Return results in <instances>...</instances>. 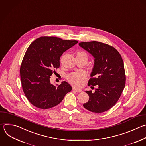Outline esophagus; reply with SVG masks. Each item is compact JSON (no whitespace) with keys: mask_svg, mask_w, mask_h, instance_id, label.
<instances>
[{"mask_svg":"<svg viewBox=\"0 0 146 146\" xmlns=\"http://www.w3.org/2000/svg\"><path fill=\"white\" fill-rule=\"evenodd\" d=\"M73 90H74V91H75V92H78V93L81 92V90L78 89H77V88H74V87L73 88Z\"/></svg>","mask_w":146,"mask_h":146,"instance_id":"esophagus-1","label":"esophagus"}]
</instances>
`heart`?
<instances>
[{"label": "heart", "instance_id": "heart-1", "mask_svg": "<svg viewBox=\"0 0 146 146\" xmlns=\"http://www.w3.org/2000/svg\"><path fill=\"white\" fill-rule=\"evenodd\" d=\"M77 56L83 57L87 61L88 57L87 54L84 52H78ZM86 79V74L82 72H74L69 74L67 76V80L68 81L74 86L77 87H81Z\"/></svg>", "mask_w": 146, "mask_h": 146}]
</instances>
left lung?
<instances>
[{
    "instance_id": "left-lung-1",
    "label": "left lung",
    "mask_w": 146,
    "mask_h": 146,
    "mask_svg": "<svg viewBox=\"0 0 146 146\" xmlns=\"http://www.w3.org/2000/svg\"><path fill=\"white\" fill-rule=\"evenodd\" d=\"M79 45L94 58L92 77L88 85H98L94 93L85 92L89 99L83 106L94 113L104 112L115 105L125 87L126 77L122 57L114 47L100 42H83Z\"/></svg>"
}]
</instances>
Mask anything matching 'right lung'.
Here are the masks:
<instances>
[{
  "label": "right lung",
  "mask_w": 146,
  "mask_h": 146,
  "mask_svg": "<svg viewBox=\"0 0 146 146\" xmlns=\"http://www.w3.org/2000/svg\"><path fill=\"white\" fill-rule=\"evenodd\" d=\"M78 43L55 36H41L29 46L22 60L20 74L22 89L34 106L48 109L57 106L72 86L66 81L55 86L50 83L54 69L60 68L64 52Z\"/></svg>",
  "instance_id": "1"
}]
</instances>
